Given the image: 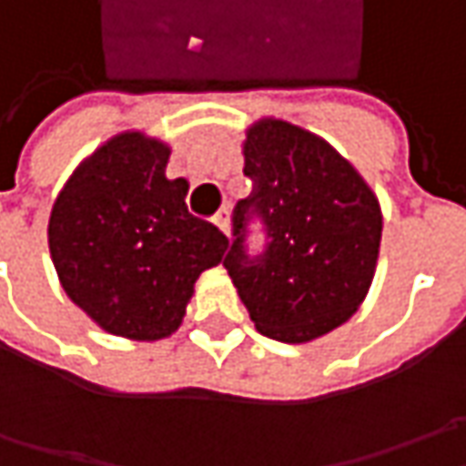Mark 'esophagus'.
Returning <instances> with one entry per match:
<instances>
[{
  "label": "esophagus",
  "instance_id": "esophagus-1",
  "mask_svg": "<svg viewBox=\"0 0 466 466\" xmlns=\"http://www.w3.org/2000/svg\"><path fill=\"white\" fill-rule=\"evenodd\" d=\"M215 225L223 230L225 236H230V209H228V207H223V209L215 215Z\"/></svg>",
  "mask_w": 466,
  "mask_h": 466
}]
</instances>
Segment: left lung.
<instances>
[{
  "instance_id": "obj_1",
  "label": "left lung",
  "mask_w": 466,
  "mask_h": 466,
  "mask_svg": "<svg viewBox=\"0 0 466 466\" xmlns=\"http://www.w3.org/2000/svg\"><path fill=\"white\" fill-rule=\"evenodd\" d=\"M251 194L233 209L223 267L254 327L279 342H311L366 300L381 246V207L363 176L321 137L282 118L246 129ZM259 217L265 251L245 248Z\"/></svg>"
}]
</instances>
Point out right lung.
Returning a JSON list of instances; mask_svg holds the SVG:
<instances>
[{"instance_id": "add662e5", "label": "right lung", "mask_w": 466, "mask_h": 466, "mask_svg": "<svg viewBox=\"0 0 466 466\" xmlns=\"http://www.w3.org/2000/svg\"><path fill=\"white\" fill-rule=\"evenodd\" d=\"M170 147L121 132L69 176L48 218L64 293L100 329L155 342L181 327L197 278L223 261L228 238L187 209L168 178Z\"/></svg>"}]
</instances>
